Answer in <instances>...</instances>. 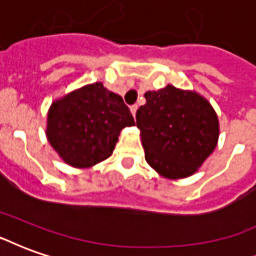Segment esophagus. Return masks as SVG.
Returning a JSON list of instances; mask_svg holds the SVG:
<instances>
[{
	"label": "esophagus",
	"mask_w": 256,
	"mask_h": 256,
	"mask_svg": "<svg viewBox=\"0 0 256 256\" xmlns=\"http://www.w3.org/2000/svg\"><path fill=\"white\" fill-rule=\"evenodd\" d=\"M137 110H138V106H130V111H132V114H133V116H136V112H137Z\"/></svg>",
	"instance_id": "obj_1"
}]
</instances>
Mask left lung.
I'll return each instance as SVG.
<instances>
[{
  "label": "left lung",
  "mask_w": 256,
  "mask_h": 256,
  "mask_svg": "<svg viewBox=\"0 0 256 256\" xmlns=\"http://www.w3.org/2000/svg\"><path fill=\"white\" fill-rule=\"evenodd\" d=\"M145 100L136 119L148 164L166 178L192 176L216 146L220 126L212 106L172 84L146 92Z\"/></svg>",
  "instance_id": "left-lung-1"
}]
</instances>
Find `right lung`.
<instances>
[{
    "instance_id": "add662e5",
    "label": "right lung",
    "mask_w": 256,
    "mask_h": 256,
    "mask_svg": "<svg viewBox=\"0 0 256 256\" xmlns=\"http://www.w3.org/2000/svg\"><path fill=\"white\" fill-rule=\"evenodd\" d=\"M133 124L134 118L122 97L98 82L53 102L46 134L64 162L90 167L111 155L120 130Z\"/></svg>"
}]
</instances>
